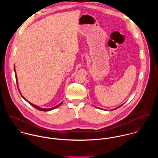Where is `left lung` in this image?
Listing matches in <instances>:
<instances>
[{
	"label": "left lung",
	"mask_w": 158,
	"mask_h": 158,
	"mask_svg": "<svg viewBox=\"0 0 158 158\" xmlns=\"http://www.w3.org/2000/svg\"><path fill=\"white\" fill-rule=\"evenodd\" d=\"M122 106V105H120V106H118V108H115V109H114V110H116V109H117V108H120V106Z\"/></svg>",
	"instance_id": "1"
}]
</instances>
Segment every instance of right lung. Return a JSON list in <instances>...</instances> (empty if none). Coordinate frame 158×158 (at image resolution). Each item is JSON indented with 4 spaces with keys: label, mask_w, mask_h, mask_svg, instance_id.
<instances>
[{
    "label": "right lung",
    "mask_w": 158,
    "mask_h": 158,
    "mask_svg": "<svg viewBox=\"0 0 158 158\" xmlns=\"http://www.w3.org/2000/svg\"><path fill=\"white\" fill-rule=\"evenodd\" d=\"M15 68V72H16V71H15V67H14ZM15 76H16V83H17V84H18V80H17V76H16V73H15ZM19 90V89H18ZM23 99H25L30 105H31V106H33L34 108H35L36 109H37V110H40V111H51V110H53V109H55V108H57V107H58L59 106H60L61 104H62V103H60L59 105H58L57 106H55V107H53V108H49V109H44V108H40V107H38V106H36V105H34L33 104H32V103H31L30 102H28L23 96Z\"/></svg>",
    "instance_id": "1"
}]
</instances>
